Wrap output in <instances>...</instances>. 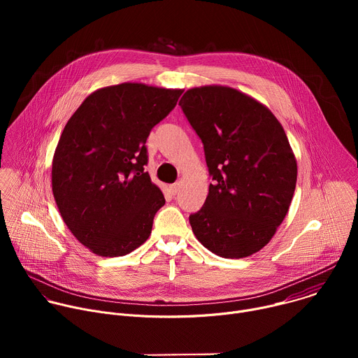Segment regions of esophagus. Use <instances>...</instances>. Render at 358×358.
Segmentation results:
<instances>
[{"label":"esophagus","mask_w":358,"mask_h":358,"mask_svg":"<svg viewBox=\"0 0 358 358\" xmlns=\"http://www.w3.org/2000/svg\"><path fill=\"white\" fill-rule=\"evenodd\" d=\"M169 188H170V192H171V194H176V192L178 191V182H176V184H171Z\"/></svg>","instance_id":"esophagus-1"}]
</instances>
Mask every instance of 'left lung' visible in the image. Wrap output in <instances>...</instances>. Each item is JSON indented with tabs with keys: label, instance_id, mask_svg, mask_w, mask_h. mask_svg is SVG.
<instances>
[{
	"label": "left lung",
	"instance_id": "1",
	"mask_svg": "<svg viewBox=\"0 0 358 358\" xmlns=\"http://www.w3.org/2000/svg\"><path fill=\"white\" fill-rule=\"evenodd\" d=\"M178 105L214 180L189 215L192 232L218 257H250L269 243L293 198L297 163L287 136L264 103L229 86L188 89Z\"/></svg>",
	"mask_w": 358,
	"mask_h": 358
}]
</instances>
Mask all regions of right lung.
I'll return each instance as SVG.
<instances>
[{
	"label": "right lung",
	"instance_id": "right-lung-1",
	"mask_svg": "<svg viewBox=\"0 0 358 358\" xmlns=\"http://www.w3.org/2000/svg\"><path fill=\"white\" fill-rule=\"evenodd\" d=\"M182 92L137 82L100 87L68 120L52 192L72 235L99 257H123L148 239L166 199L144 171V144Z\"/></svg>",
	"mask_w": 358,
	"mask_h": 358
}]
</instances>
